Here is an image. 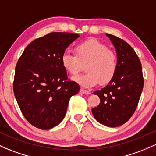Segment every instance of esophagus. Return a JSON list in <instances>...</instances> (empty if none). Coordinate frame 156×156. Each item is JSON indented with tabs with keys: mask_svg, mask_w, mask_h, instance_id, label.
<instances>
[{
	"mask_svg": "<svg viewBox=\"0 0 156 156\" xmlns=\"http://www.w3.org/2000/svg\"><path fill=\"white\" fill-rule=\"evenodd\" d=\"M80 93H83V94H87V95H90V94H91V92L86 90L83 89V88H81V89L80 90Z\"/></svg>",
	"mask_w": 156,
	"mask_h": 156,
	"instance_id": "esophagus-1",
	"label": "esophagus"
}]
</instances>
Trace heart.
<instances>
[{"label":"heart","instance_id":"b5f03b06","mask_svg":"<svg viewBox=\"0 0 156 156\" xmlns=\"http://www.w3.org/2000/svg\"><path fill=\"white\" fill-rule=\"evenodd\" d=\"M75 54L65 51L61 57L63 69L72 75H78L86 64V73L74 78L85 87L96 86L100 81L107 83L117 71V58L113 51L96 39H88L75 47Z\"/></svg>","mask_w":156,"mask_h":156}]
</instances>
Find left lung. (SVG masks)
I'll list each match as a JSON object with an SVG mask.
<instances>
[{"label":"left lung","mask_w":156,"mask_h":156,"mask_svg":"<svg viewBox=\"0 0 156 156\" xmlns=\"http://www.w3.org/2000/svg\"><path fill=\"white\" fill-rule=\"evenodd\" d=\"M116 49L117 71L107 86L94 94L101 102L92 109L95 119L108 127H117L133 115L144 87L141 63L134 49L122 39L106 34Z\"/></svg>","instance_id":"8db88e82"}]
</instances>
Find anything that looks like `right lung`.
I'll return each mask as SVG.
<instances>
[{"label": "right lung", "mask_w": 156, "mask_h": 156, "mask_svg": "<svg viewBox=\"0 0 156 156\" xmlns=\"http://www.w3.org/2000/svg\"><path fill=\"white\" fill-rule=\"evenodd\" d=\"M77 34L54 32L31 42L16 66L13 91L21 111L29 122L47 130L64 118L72 96L79 85L69 81L61 63L66 48Z\"/></svg>", "instance_id": "right-lung-1"}]
</instances>
